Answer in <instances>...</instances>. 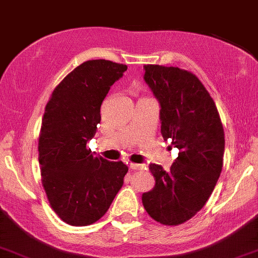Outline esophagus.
Segmentation results:
<instances>
[{
	"label": "esophagus",
	"mask_w": 258,
	"mask_h": 258,
	"mask_svg": "<svg viewBox=\"0 0 258 258\" xmlns=\"http://www.w3.org/2000/svg\"><path fill=\"white\" fill-rule=\"evenodd\" d=\"M130 169H131L132 171L143 170V169H145V165L144 164H130Z\"/></svg>",
	"instance_id": "34e87169"
}]
</instances>
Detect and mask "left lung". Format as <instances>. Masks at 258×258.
Returning a JSON list of instances; mask_svg holds the SVG:
<instances>
[{"label": "left lung", "instance_id": "obj_1", "mask_svg": "<svg viewBox=\"0 0 258 258\" xmlns=\"http://www.w3.org/2000/svg\"><path fill=\"white\" fill-rule=\"evenodd\" d=\"M144 80L160 106L164 140L179 150L165 171L151 164L156 178L152 190L143 194V205L154 221L178 225L204 207L223 167L224 130L214 100L198 78L178 67L144 66Z\"/></svg>", "mask_w": 258, "mask_h": 258}]
</instances>
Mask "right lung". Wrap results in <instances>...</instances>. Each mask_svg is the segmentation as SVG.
Instances as JSON below:
<instances>
[{
    "label": "right lung",
    "instance_id": "right-lung-1",
    "mask_svg": "<svg viewBox=\"0 0 258 258\" xmlns=\"http://www.w3.org/2000/svg\"><path fill=\"white\" fill-rule=\"evenodd\" d=\"M126 70V64L108 60L86 61L56 86L47 102L39 138L42 185L55 214L70 225L100 219L128 171L121 161L86 149L101 121L102 101Z\"/></svg>",
    "mask_w": 258,
    "mask_h": 258
}]
</instances>
